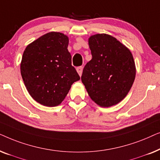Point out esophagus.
<instances>
[{"label":"esophagus","instance_id":"34e87169","mask_svg":"<svg viewBox=\"0 0 160 160\" xmlns=\"http://www.w3.org/2000/svg\"><path fill=\"white\" fill-rule=\"evenodd\" d=\"M76 71H77L78 73V75H79L80 76H82V71H83V68H82V66L78 67L77 68H76Z\"/></svg>","mask_w":160,"mask_h":160}]
</instances>
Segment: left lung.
Wrapping results in <instances>:
<instances>
[{
    "mask_svg": "<svg viewBox=\"0 0 160 160\" xmlns=\"http://www.w3.org/2000/svg\"><path fill=\"white\" fill-rule=\"evenodd\" d=\"M92 58L83 70L82 82L92 100L100 107L121 102L134 82L136 68L128 47L110 35L101 33L88 39Z\"/></svg>",
    "mask_w": 160,
    "mask_h": 160,
    "instance_id": "obj_1",
    "label": "left lung"
}]
</instances>
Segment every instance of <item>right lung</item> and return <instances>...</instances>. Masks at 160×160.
I'll use <instances>...</instances> for the list:
<instances>
[{
	"mask_svg": "<svg viewBox=\"0 0 160 160\" xmlns=\"http://www.w3.org/2000/svg\"><path fill=\"white\" fill-rule=\"evenodd\" d=\"M69 38L50 32L27 46L20 64L21 75L30 96L44 106H59L73 83L80 79L71 65Z\"/></svg>",
	"mask_w": 160,
	"mask_h": 160,
	"instance_id": "right-lung-1",
	"label": "right lung"
}]
</instances>
